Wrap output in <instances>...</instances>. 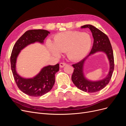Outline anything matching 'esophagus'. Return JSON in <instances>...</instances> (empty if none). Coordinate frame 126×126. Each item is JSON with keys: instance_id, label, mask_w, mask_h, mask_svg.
<instances>
[{"instance_id": "esophagus-1", "label": "esophagus", "mask_w": 126, "mask_h": 126, "mask_svg": "<svg viewBox=\"0 0 126 126\" xmlns=\"http://www.w3.org/2000/svg\"><path fill=\"white\" fill-rule=\"evenodd\" d=\"M67 65V64L64 63H60V67L61 68H63L64 66H65Z\"/></svg>"}]
</instances>
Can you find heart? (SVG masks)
<instances>
[{
    "label": "heart",
    "instance_id": "heart-1",
    "mask_svg": "<svg viewBox=\"0 0 126 126\" xmlns=\"http://www.w3.org/2000/svg\"><path fill=\"white\" fill-rule=\"evenodd\" d=\"M92 39L89 34L78 31H68L57 34L54 43H49V49L52 54L60 56L61 52H67L68 58L72 60L82 59L89 51Z\"/></svg>",
    "mask_w": 126,
    "mask_h": 126
}]
</instances>
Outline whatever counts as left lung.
Returning <instances> with one entry per match:
<instances>
[{
  "label": "left lung",
  "mask_w": 126,
  "mask_h": 126,
  "mask_svg": "<svg viewBox=\"0 0 126 126\" xmlns=\"http://www.w3.org/2000/svg\"><path fill=\"white\" fill-rule=\"evenodd\" d=\"M81 28H88L91 30L94 38V44L88 56L80 62L72 64L74 70L71 76V80L74 85L80 90L87 93H96L104 88L111 78L114 70L113 50L108 36L101 30L91 25L82 26ZM98 51L104 52L108 56L110 63V71L105 79L96 82L90 81L86 79L83 74V64L88 57Z\"/></svg>",
  "instance_id": "1"
}]
</instances>
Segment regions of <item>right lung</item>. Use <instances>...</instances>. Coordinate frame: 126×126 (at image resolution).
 <instances>
[{"instance_id":"add662e5","label":"right lung","mask_w":126,"mask_h":126,"mask_svg":"<svg viewBox=\"0 0 126 126\" xmlns=\"http://www.w3.org/2000/svg\"><path fill=\"white\" fill-rule=\"evenodd\" d=\"M49 32L44 29L29 30L26 32L16 41L10 57L11 68L16 84L21 91L32 97H40L50 91L55 82V74L59 71V64L44 67L39 73L32 78H24L16 70L17 57L20 51L27 46L39 42L43 43Z\"/></svg>"}]
</instances>
